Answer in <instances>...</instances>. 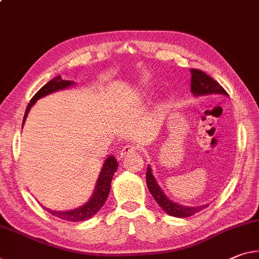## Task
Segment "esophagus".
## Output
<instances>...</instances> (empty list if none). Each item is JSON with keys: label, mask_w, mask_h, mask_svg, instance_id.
Returning <instances> with one entry per match:
<instances>
[{"label": "esophagus", "mask_w": 259, "mask_h": 259, "mask_svg": "<svg viewBox=\"0 0 259 259\" xmlns=\"http://www.w3.org/2000/svg\"><path fill=\"white\" fill-rule=\"evenodd\" d=\"M138 151V147L136 145H133V144H128L125 146H123V149L120 152V158L125 157V155L131 154V153H135V152Z\"/></svg>", "instance_id": "34e87169"}]
</instances>
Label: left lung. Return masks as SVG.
<instances>
[{
	"instance_id": "1",
	"label": "left lung",
	"mask_w": 259,
	"mask_h": 259,
	"mask_svg": "<svg viewBox=\"0 0 259 259\" xmlns=\"http://www.w3.org/2000/svg\"><path fill=\"white\" fill-rule=\"evenodd\" d=\"M191 92L194 93L195 96H204V94L212 93L228 94L218 81L206 75L204 71L198 70V69H191ZM146 183L151 195L153 196V198L155 200H157V203L161 206L162 210L173 217L186 218V217H190L197 212L202 211L203 208L207 207V205H203V206L197 207H188L171 202V200L168 199L167 197L163 195L161 189H160L157 182H155L153 175L151 173L150 167L147 168L146 171Z\"/></svg>"
}]
</instances>
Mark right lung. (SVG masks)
Returning <instances> with one entry per match:
<instances>
[{
	"label": "right lung",
	"mask_w": 259,
	"mask_h": 259,
	"mask_svg": "<svg viewBox=\"0 0 259 259\" xmlns=\"http://www.w3.org/2000/svg\"><path fill=\"white\" fill-rule=\"evenodd\" d=\"M73 84V81L70 80H63L61 76H56L55 78H53L52 80H49L46 85H44L38 92H36L33 98H32L30 104L27 105V108L25 110V115H24V120H23V124L25 122V118L27 116V113L30 108L35 104V101L42 98L47 94H51L55 91H59V90H62L68 88ZM117 161L114 157H109L106 162L104 163V167H102V170L99 175V180L97 182V187H96V191H94V195L90 202L88 204H85L84 206H81L79 208H76V210L72 211H67V212H57V211H52V210H46L52 213L53 215L57 217V218L62 219V220H67V221H72V223H78V221H84L88 220L93 217L96 213L100 210L102 207V205L105 204L106 199L109 195V190H110V182H112L113 175L115 171L117 169Z\"/></svg>",
	"instance_id": "right-lung-1"
}]
</instances>
